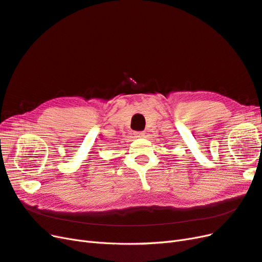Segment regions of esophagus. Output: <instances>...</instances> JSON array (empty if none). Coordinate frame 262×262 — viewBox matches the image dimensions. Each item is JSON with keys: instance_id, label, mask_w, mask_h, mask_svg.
<instances>
[{"instance_id": "esophagus-1", "label": "esophagus", "mask_w": 262, "mask_h": 262, "mask_svg": "<svg viewBox=\"0 0 262 262\" xmlns=\"http://www.w3.org/2000/svg\"><path fill=\"white\" fill-rule=\"evenodd\" d=\"M134 135H135V137H137V138H144V137H146L145 132H135V133H134Z\"/></svg>"}]
</instances>
